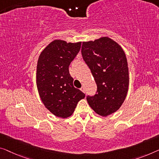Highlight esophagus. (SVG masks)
Returning a JSON list of instances; mask_svg holds the SVG:
<instances>
[{
    "mask_svg": "<svg viewBox=\"0 0 159 159\" xmlns=\"http://www.w3.org/2000/svg\"><path fill=\"white\" fill-rule=\"evenodd\" d=\"M80 91H81L82 92H84V93H85V92H86V91H85V88L84 86H82L81 88H80Z\"/></svg>",
    "mask_w": 159,
    "mask_h": 159,
    "instance_id": "1",
    "label": "esophagus"
}]
</instances>
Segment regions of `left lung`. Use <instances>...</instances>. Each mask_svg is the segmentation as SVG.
<instances>
[{"instance_id": "1", "label": "left lung", "mask_w": 159, "mask_h": 159, "mask_svg": "<svg viewBox=\"0 0 159 159\" xmlns=\"http://www.w3.org/2000/svg\"><path fill=\"white\" fill-rule=\"evenodd\" d=\"M83 58L97 85L96 93L87 101L95 112L107 116L119 109L129 89V68L124 50L108 37L83 42Z\"/></svg>"}]
</instances>
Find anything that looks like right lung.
<instances>
[{
	"label": "right lung",
	"instance_id": "obj_1",
	"mask_svg": "<svg viewBox=\"0 0 159 159\" xmlns=\"http://www.w3.org/2000/svg\"><path fill=\"white\" fill-rule=\"evenodd\" d=\"M81 42L54 40L40 54L36 84L42 102L56 116H70L85 94L73 86L68 67L79 53Z\"/></svg>",
	"mask_w": 159,
	"mask_h": 159
}]
</instances>
